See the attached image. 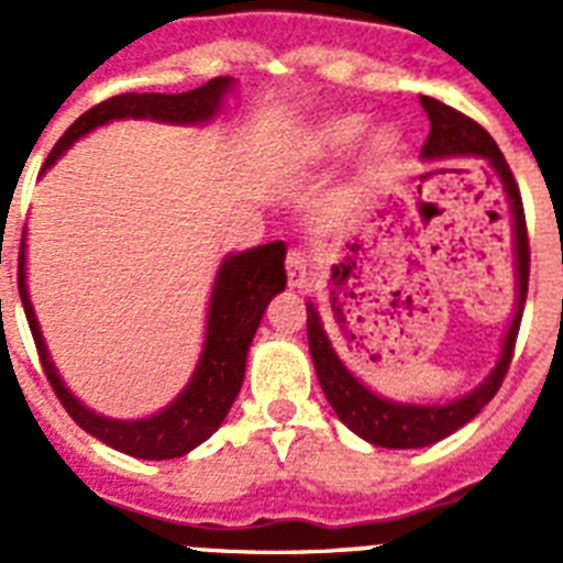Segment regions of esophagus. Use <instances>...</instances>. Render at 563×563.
<instances>
[{
	"label": "esophagus",
	"mask_w": 563,
	"mask_h": 563,
	"mask_svg": "<svg viewBox=\"0 0 563 563\" xmlns=\"http://www.w3.org/2000/svg\"><path fill=\"white\" fill-rule=\"evenodd\" d=\"M307 271H310V262L301 251L287 253V282L290 287H305L307 285Z\"/></svg>",
	"instance_id": "esophagus-1"
}]
</instances>
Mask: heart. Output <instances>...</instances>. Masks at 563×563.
Returning a JSON list of instances; mask_svg holds the SVG:
<instances>
[{
  "label": "heart",
  "instance_id": "obj_1",
  "mask_svg": "<svg viewBox=\"0 0 563 563\" xmlns=\"http://www.w3.org/2000/svg\"><path fill=\"white\" fill-rule=\"evenodd\" d=\"M369 129V118L361 112H346L327 118L318 123L305 141V154L312 161H327V157H338V154L350 152L363 134ZM402 132L391 123L386 126L372 129V134L363 143L361 154V180L363 183H377L380 177L397 166L402 154Z\"/></svg>",
  "mask_w": 563,
  "mask_h": 563
}]
</instances>
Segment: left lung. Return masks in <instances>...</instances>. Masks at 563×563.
<instances>
[{
    "instance_id": "1",
    "label": "left lung",
    "mask_w": 563,
    "mask_h": 563,
    "mask_svg": "<svg viewBox=\"0 0 563 563\" xmlns=\"http://www.w3.org/2000/svg\"><path fill=\"white\" fill-rule=\"evenodd\" d=\"M420 103L431 121L429 141L422 146V161L440 163L449 161V157H479L499 177L507 208H510V220H514L516 307L510 327L505 332V341H501L496 366L474 391H467V395L449 402H397L389 400V397H380L361 377L352 375L350 366L341 361L330 335H327L321 310L316 307V301H307V341H310V355L312 363H316L318 383H321V389H324L338 420L350 431H355L361 440L380 445V449H426V445H434V442L460 431L465 422L474 420L487 402L494 400V395L499 391L501 380L507 375L510 357H514L521 310H525L527 298V278H530V245H527L525 208H521L519 186H516L514 172L507 166L505 154L499 152L494 137L479 123L465 118L456 109L445 107V103L429 96H422Z\"/></svg>"
}]
</instances>
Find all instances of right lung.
Masks as SVG:
<instances>
[{"mask_svg":"<svg viewBox=\"0 0 563 563\" xmlns=\"http://www.w3.org/2000/svg\"><path fill=\"white\" fill-rule=\"evenodd\" d=\"M233 89H236V78L222 76L211 78L191 92H177V96L126 92V96L109 98L84 112L64 132L62 141L44 161L42 174L78 137L112 121L132 118V121H157L174 123V126H206L222 112V103ZM285 256V242H271V245H258L251 251L228 253L222 258L217 278H213L211 301H208L206 341H202L200 361L194 366L191 380L166 409L137 417V420H114V417L98 415L84 406L58 375L27 292V233H22V247H19V296H22L24 316H27L30 332L36 341L38 357H42L44 375L69 417L87 434L107 442L109 449L121 451V454L137 456V460H174V456H186L188 451L202 445L231 411L233 400L242 389V380H245V361L253 335L262 324L271 298L285 290L287 285Z\"/></svg>","mask_w":563,"mask_h":563,"instance_id":"add662e5","label":"right lung"}]
</instances>
